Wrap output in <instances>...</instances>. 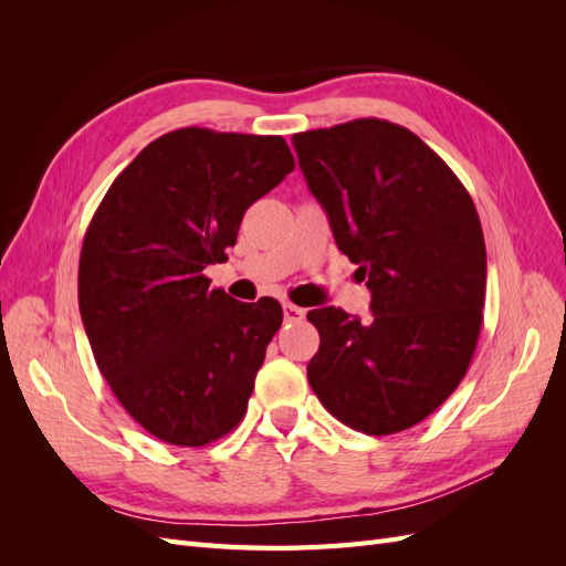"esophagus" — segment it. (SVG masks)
Instances as JSON below:
<instances>
[{
  "label": "esophagus",
  "mask_w": 566,
  "mask_h": 566,
  "mask_svg": "<svg viewBox=\"0 0 566 566\" xmlns=\"http://www.w3.org/2000/svg\"><path fill=\"white\" fill-rule=\"evenodd\" d=\"M283 316L287 323H300L304 318V310H300V306L290 302H283Z\"/></svg>",
  "instance_id": "obj_1"
}]
</instances>
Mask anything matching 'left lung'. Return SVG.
<instances>
[{"label": "left lung", "mask_w": 566, "mask_h": 566, "mask_svg": "<svg viewBox=\"0 0 566 566\" xmlns=\"http://www.w3.org/2000/svg\"><path fill=\"white\" fill-rule=\"evenodd\" d=\"M373 318L306 314L321 347L306 378L328 413L385 437L418 424L465 378L482 331L486 245L468 188L410 129L361 117L293 136Z\"/></svg>", "instance_id": "1"}]
</instances>
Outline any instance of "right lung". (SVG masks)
Instances as JSON below:
<instances>
[{
	"instance_id": "1",
	"label": "right lung",
	"mask_w": 566,
	"mask_h": 566,
	"mask_svg": "<svg viewBox=\"0 0 566 566\" xmlns=\"http://www.w3.org/2000/svg\"><path fill=\"white\" fill-rule=\"evenodd\" d=\"M293 169L283 136L175 129L117 175L90 221L84 331L117 401L160 441L208 447L245 418L283 310L235 302L202 271L227 260L245 210Z\"/></svg>"
}]
</instances>
